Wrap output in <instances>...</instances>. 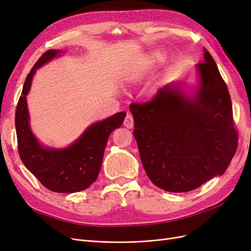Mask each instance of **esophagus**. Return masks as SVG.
I'll list each match as a JSON object with an SVG mask.
<instances>
[{
    "label": "esophagus",
    "mask_w": 251,
    "mask_h": 251,
    "mask_svg": "<svg viewBox=\"0 0 251 251\" xmlns=\"http://www.w3.org/2000/svg\"><path fill=\"white\" fill-rule=\"evenodd\" d=\"M124 126L127 128H132L134 126V118L131 114H127L124 121Z\"/></svg>",
    "instance_id": "1"
}]
</instances>
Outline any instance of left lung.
Here are the masks:
<instances>
[{
	"mask_svg": "<svg viewBox=\"0 0 251 251\" xmlns=\"http://www.w3.org/2000/svg\"><path fill=\"white\" fill-rule=\"evenodd\" d=\"M197 70L200 81L193 98L175 82L150 101L130 104L143 168L166 192H189L221 176L238 148L228 89L205 48Z\"/></svg>",
	"mask_w": 251,
	"mask_h": 251,
	"instance_id": "1",
	"label": "left lung"
}]
</instances>
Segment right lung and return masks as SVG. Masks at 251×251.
<instances>
[{
    "instance_id": "obj_1",
    "label": "right lung",
    "mask_w": 251,
    "mask_h": 251,
    "mask_svg": "<svg viewBox=\"0 0 251 251\" xmlns=\"http://www.w3.org/2000/svg\"><path fill=\"white\" fill-rule=\"evenodd\" d=\"M60 52L53 49L45 52L27 75L16 110L18 150L22 162L49 191L76 193L85 191L97 179L109 136L123 125L126 113L118 112L90 126L66 149L44 148L30 128L26 96L37 68L50 62Z\"/></svg>"
}]
</instances>
